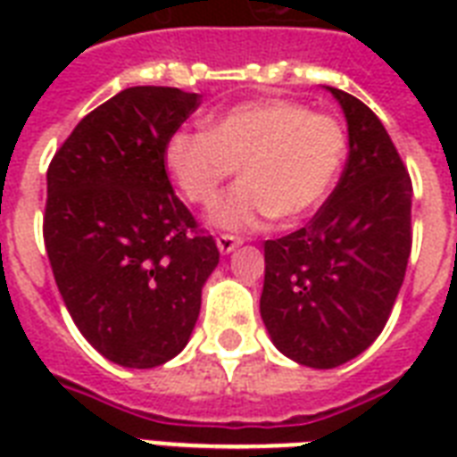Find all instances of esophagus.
Masks as SVG:
<instances>
[{"label":"esophagus","mask_w":457,"mask_h":457,"mask_svg":"<svg viewBox=\"0 0 457 457\" xmlns=\"http://www.w3.org/2000/svg\"><path fill=\"white\" fill-rule=\"evenodd\" d=\"M215 244H218V249H220V253H232V251L242 244V239L235 235H218V239H215Z\"/></svg>","instance_id":"obj_1"}]
</instances>
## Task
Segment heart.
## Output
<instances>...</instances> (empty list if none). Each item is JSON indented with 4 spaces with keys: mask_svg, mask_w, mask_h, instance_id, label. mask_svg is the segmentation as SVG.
<instances>
[{
    "mask_svg": "<svg viewBox=\"0 0 457 457\" xmlns=\"http://www.w3.org/2000/svg\"><path fill=\"white\" fill-rule=\"evenodd\" d=\"M346 132L334 116L285 99L246 102L215 113L206 130H178L165 165L185 199L211 206L239 168L242 182L211 211L222 229L296 222L325 201L346 158Z\"/></svg>",
    "mask_w": 457,
    "mask_h": 457,
    "instance_id": "b5f03b06",
    "label": "heart"
}]
</instances>
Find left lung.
I'll return each mask as SVG.
<instances>
[{
    "label": "left lung",
    "mask_w": 457,
    "mask_h": 457,
    "mask_svg": "<svg viewBox=\"0 0 457 457\" xmlns=\"http://www.w3.org/2000/svg\"><path fill=\"white\" fill-rule=\"evenodd\" d=\"M348 123L339 185L305 228L265 242L261 315L272 344L305 368L329 370L382 334L412 246V182L382 120L329 87Z\"/></svg>",
    "instance_id": "obj_1"
}]
</instances>
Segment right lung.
<instances>
[{
  "label": "right lung",
  "instance_id": "1",
  "mask_svg": "<svg viewBox=\"0 0 457 457\" xmlns=\"http://www.w3.org/2000/svg\"><path fill=\"white\" fill-rule=\"evenodd\" d=\"M199 106L178 87H128L96 106L46 170L45 246L82 337L123 368L187 346L220 251L175 196L165 142Z\"/></svg>",
  "mask_w": 457,
  "mask_h": 457
}]
</instances>
